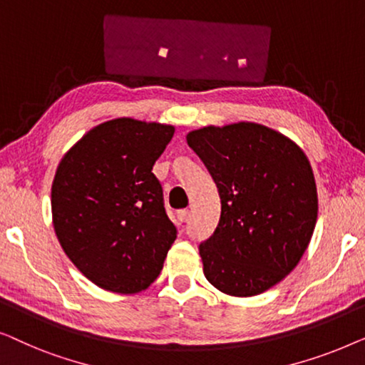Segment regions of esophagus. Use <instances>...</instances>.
Instances as JSON below:
<instances>
[{"label": "esophagus", "instance_id": "1", "mask_svg": "<svg viewBox=\"0 0 365 365\" xmlns=\"http://www.w3.org/2000/svg\"><path fill=\"white\" fill-rule=\"evenodd\" d=\"M189 217H191V214H189V211H186V209H184V211H179L178 212V221L179 222H187Z\"/></svg>", "mask_w": 365, "mask_h": 365}]
</instances>
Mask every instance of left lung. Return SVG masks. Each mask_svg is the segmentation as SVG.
Wrapping results in <instances>:
<instances>
[{
  "instance_id": "left-lung-1",
  "label": "left lung",
  "mask_w": 365,
  "mask_h": 365,
  "mask_svg": "<svg viewBox=\"0 0 365 365\" xmlns=\"http://www.w3.org/2000/svg\"><path fill=\"white\" fill-rule=\"evenodd\" d=\"M186 141L221 197L216 231L199 246L204 276L227 296L262 294L311 242L319 211L311 163L292 139L257 123L194 129Z\"/></svg>"
}]
</instances>
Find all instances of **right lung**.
<instances>
[{"label": "right lung", "instance_id": "add662e5", "mask_svg": "<svg viewBox=\"0 0 365 365\" xmlns=\"http://www.w3.org/2000/svg\"><path fill=\"white\" fill-rule=\"evenodd\" d=\"M173 134L171 124L111 119L89 129L58 164L54 232L74 266L104 291L148 289L176 239L153 174Z\"/></svg>", "mask_w": 365, "mask_h": 365}]
</instances>
